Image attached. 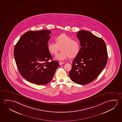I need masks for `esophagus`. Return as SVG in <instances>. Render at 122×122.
<instances>
[{
    "label": "esophagus",
    "instance_id": "esophagus-1",
    "mask_svg": "<svg viewBox=\"0 0 122 122\" xmlns=\"http://www.w3.org/2000/svg\"><path fill=\"white\" fill-rule=\"evenodd\" d=\"M65 63H64V62H59V64L60 65H61L62 64H64Z\"/></svg>",
    "mask_w": 122,
    "mask_h": 122
}]
</instances>
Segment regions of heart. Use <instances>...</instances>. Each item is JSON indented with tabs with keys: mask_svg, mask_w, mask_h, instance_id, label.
Segmentation results:
<instances>
[{
	"mask_svg": "<svg viewBox=\"0 0 122 122\" xmlns=\"http://www.w3.org/2000/svg\"><path fill=\"white\" fill-rule=\"evenodd\" d=\"M56 43L49 42L47 45L49 52L55 55L60 50L62 51L55 56V59L58 60H65L71 57L73 58L78 55L80 49V44L77 40L72 38L66 34H62L55 39Z\"/></svg>",
	"mask_w": 122,
	"mask_h": 122,
	"instance_id": "obj_1",
	"label": "heart"
}]
</instances>
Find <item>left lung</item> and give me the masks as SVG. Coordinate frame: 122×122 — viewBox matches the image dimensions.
Wrapping results in <instances>:
<instances>
[{"mask_svg":"<svg viewBox=\"0 0 122 122\" xmlns=\"http://www.w3.org/2000/svg\"><path fill=\"white\" fill-rule=\"evenodd\" d=\"M77 33L81 48L73 60L69 75L74 82L86 85L94 81L105 68L108 59L107 51L101 38L86 30H81Z\"/></svg>","mask_w":122,"mask_h":122,"instance_id":"obj_1","label":"left lung"}]
</instances>
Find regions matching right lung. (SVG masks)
Segmentation results:
<instances>
[{"label": "right lung", "instance_id": "obj_1", "mask_svg": "<svg viewBox=\"0 0 122 122\" xmlns=\"http://www.w3.org/2000/svg\"><path fill=\"white\" fill-rule=\"evenodd\" d=\"M50 30H30L20 37L14 48V58L20 74L32 83L43 85L52 80L59 63L52 60L47 45Z\"/></svg>", "mask_w": 122, "mask_h": 122}]
</instances>
